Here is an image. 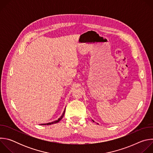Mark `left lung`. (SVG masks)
Listing matches in <instances>:
<instances>
[{
  "instance_id": "8db88e82",
  "label": "left lung",
  "mask_w": 153,
  "mask_h": 153,
  "mask_svg": "<svg viewBox=\"0 0 153 153\" xmlns=\"http://www.w3.org/2000/svg\"><path fill=\"white\" fill-rule=\"evenodd\" d=\"M93 122H94V120H93Z\"/></svg>"
}]
</instances>
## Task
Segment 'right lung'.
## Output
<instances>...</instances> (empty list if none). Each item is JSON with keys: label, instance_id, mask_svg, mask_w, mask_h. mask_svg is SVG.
<instances>
[{"label": "right lung", "instance_id": "add662e5", "mask_svg": "<svg viewBox=\"0 0 153 153\" xmlns=\"http://www.w3.org/2000/svg\"><path fill=\"white\" fill-rule=\"evenodd\" d=\"M65 110H64V111H63V114H62V115L61 116V117L59 118V119H58L57 120H56V121H54V122H51V123H44V124H41L42 125H51V124H53V123H57V122H59L62 118H63V115H64V114H65Z\"/></svg>", "mask_w": 153, "mask_h": 153}]
</instances>
